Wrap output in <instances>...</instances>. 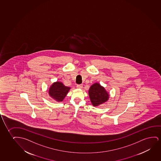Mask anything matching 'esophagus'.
<instances>
[{"label":"esophagus","mask_w":161,"mask_h":161,"mask_svg":"<svg viewBox=\"0 0 161 161\" xmlns=\"http://www.w3.org/2000/svg\"><path fill=\"white\" fill-rule=\"evenodd\" d=\"M77 88H79V89H81L82 88V85H77Z\"/></svg>","instance_id":"1"}]
</instances>
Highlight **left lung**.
Returning a JSON list of instances; mask_svg holds the SVG:
<instances>
[{
    "instance_id": "8db88e82",
    "label": "left lung",
    "mask_w": 161,
    "mask_h": 161,
    "mask_svg": "<svg viewBox=\"0 0 161 161\" xmlns=\"http://www.w3.org/2000/svg\"><path fill=\"white\" fill-rule=\"evenodd\" d=\"M88 95L91 103L95 107L107 101L109 97L105 88L98 83H95L91 86L88 91Z\"/></svg>"
}]
</instances>
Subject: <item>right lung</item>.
I'll list each match as a JSON object with an SVG mask.
<instances>
[{"mask_svg": "<svg viewBox=\"0 0 161 161\" xmlns=\"http://www.w3.org/2000/svg\"><path fill=\"white\" fill-rule=\"evenodd\" d=\"M70 87L64 86L61 82H54L49 89V95L57 102H62L65 97Z\"/></svg>", "mask_w": 161, "mask_h": 161, "instance_id": "add662e5", "label": "right lung"}]
</instances>
